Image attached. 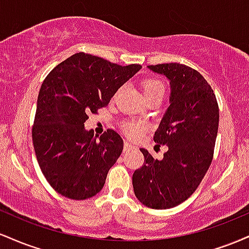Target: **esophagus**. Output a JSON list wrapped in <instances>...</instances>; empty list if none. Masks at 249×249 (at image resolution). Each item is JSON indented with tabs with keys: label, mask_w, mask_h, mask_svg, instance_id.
Listing matches in <instances>:
<instances>
[{
	"label": "esophagus",
	"mask_w": 249,
	"mask_h": 249,
	"mask_svg": "<svg viewBox=\"0 0 249 249\" xmlns=\"http://www.w3.org/2000/svg\"><path fill=\"white\" fill-rule=\"evenodd\" d=\"M133 148H136V147H134L132 144H130V142H124V151H125V152H128V151L133 150Z\"/></svg>",
	"instance_id": "esophagus-1"
}]
</instances>
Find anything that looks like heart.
Listing matches in <instances>:
<instances>
[{"label":"heart","mask_w":249,"mask_h":249,"mask_svg":"<svg viewBox=\"0 0 249 249\" xmlns=\"http://www.w3.org/2000/svg\"><path fill=\"white\" fill-rule=\"evenodd\" d=\"M142 89L146 99L153 96H164L165 84L158 78H146L142 82ZM123 131L130 138H139L146 131L147 125L142 122L127 121L122 124Z\"/></svg>","instance_id":"b5f03b06"}]
</instances>
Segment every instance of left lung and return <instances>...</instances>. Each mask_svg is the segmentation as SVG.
I'll return each mask as SVG.
<instances>
[{"label":"left lung","instance_id":"left-lung-1","mask_svg":"<svg viewBox=\"0 0 249 249\" xmlns=\"http://www.w3.org/2000/svg\"><path fill=\"white\" fill-rule=\"evenodd\" d=\"M147 68L170 81V107L153 137L168 150L158 160L141 148L144 165L134 171L132 184L142 205L167 210L190 198L204 179L213 159L219 107L211 85L192 68L180 63Z\"/></svg>","mask_w":249,"mask_h":249}]
</instances>
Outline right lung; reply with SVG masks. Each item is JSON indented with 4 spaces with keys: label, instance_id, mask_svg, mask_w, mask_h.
Masks as SVG:
<instances>
[{
    "label": "right lung",
    "instance_id": "right-lung-1",
    "mask_svg": "<svg viewBox=\"0 0 249 249\" xmlns=\"http://www.w3.org/2000/svg\"><path fill=\"white\" fill-rule=\"evenodd\" d=\"M141 69L139 64L122 67L78 53L45 77L37 98L33 142L42 173L56 192L73 200L101 192L124 142L113 130L97 139L84 123Z\"/></svg>",
    "mask_w": 249,
    "mask_h": 249
}]
</instances>
